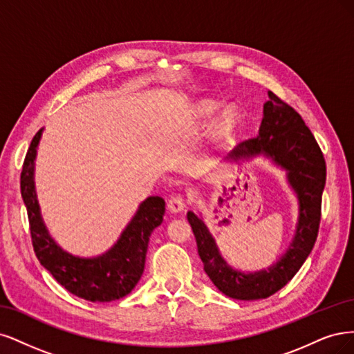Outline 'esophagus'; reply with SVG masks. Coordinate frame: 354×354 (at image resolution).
<instances>
[{
    "label": "esophagus",
    "instance_id": "esophagus-1",
    "mask_svg": "<svg viewBox=\"0 0 354 354\" xmlns=\"http://www.w3.org/2000/svg\"><path fill=\"white\" fill-rule=\"evenodd\" d=\"M167 209L172 213H179L185 209V200L182 198L180 196H174L170 197L169 203H167Z\"/></svg>",
    "mask_w": 354,
    "mask_h": 354
}]
</instances>
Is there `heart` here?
<instances>
[{
  "mask_svg": "<svg viewBox=\"0 0 354 354\" xmlns=\"http://www.w3.org/2000/svg\"><path fill=\"white\" fill-rule=\"evenodd\" d=\"M218 102H214L212 100L203 101L197 107V116L201 119H209L213 113L218 110ZM238 123V110L234 106H227L219 113V116L216 118L213 123V133L216 138H230V136L236 131Z\"/></svg>",
  "mask_w": 354,
  "mask_h": 354,
  "instance_id": "b5f03b06",
  "label": "heart"
}]
</instances>
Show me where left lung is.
I'll return each instance as SVG.
<instances>
[{
	"label": "left lung",
	"mask_w": 354,
	"mask_h": 354,
	"mask_svg": "<svg viewBox=\"0 0 354 354\" xmlns=\"http://www.w3.org/2000/svg\"><path fill=\"white\" fill-rule=\"evenodd\" d=\"M268 97L259 135L239 142L227 158L236 162L263 154L287 170L288 184L299 198V221L287 252L268 269L248 273L235 270L221 256L203 219L192 212L187 213L204 270L216 288L235 300L266 299L287 285L310 254L321 223L326 180L324 154L299 113L272 91H268Z\"/></svg>",
	"instance_id": "8db88e82"
}]
</instances>
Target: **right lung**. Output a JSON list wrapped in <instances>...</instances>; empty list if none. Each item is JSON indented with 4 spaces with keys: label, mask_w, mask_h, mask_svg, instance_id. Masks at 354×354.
<instances>
[{
    "label": "right lung",
    "mask_w": 354,
    "mask_h": 354,
    "mask_svg": "<svg viewBox=\"0 0 354 354\" xmlns=\"http://www.w3.org/2000/svg\"><path fill=\"white\" fill-rule=\"evenodd\" d=\"M42 131L33 136L20 175L21 198L28 210L35 254L54 279L77 297L94 303L119 300L141 279L150 235L163 222L165 200L153 196L142 201L118 243L104 254L86 259L64 252L48 234L37 200L33 167Z\"/></svg>",
    "instance_id": "add662e5"
}]
</instances>
